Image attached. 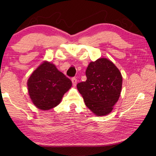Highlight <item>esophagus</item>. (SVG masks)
I'll return each mask as SVG.
<instances>
[{
	"mask_svg": "<svg viewBox=\"0 0 156 156\" xmlns=\"http://www.w3.org/2000/svg\"><path fill=\"white\" fill-rule=\"evenodd\" d=\"M72 84L74 87H76V84H77V79L76 78H72Z\"/></svg>",
	"mask_w": 156,
	"mask_h": 156,
	"instance_id": "34e87169",
	"label": "esophagus"
}]
</instances>
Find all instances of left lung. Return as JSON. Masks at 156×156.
I'll return each instance as SVG.
<instances>
[{
    "label": "left lung",
    "mask_w": 156,
    "mask_h": 156,
    "mask_svg": "<svg viewBox=\"0 0 156 156\" xmlns=\"http://www.w3.org/2000/svg\"><path fill=\"white\" fill-rule=\"evenodd\" d=\"M87 80L77 84L87 107L97 116L110 113L119 100L122 88V76L111 60L99 58L89 64Z\"/></svg>",
    "instance_id": "1"
}]
</instances>
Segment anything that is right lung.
<instances>
[{
  "mask_svg": "<svg viewBox=\"0 0 156 156\" xmlns=\"http://www.w3.org/2000/svg\"><path fill=\"white\" fill-rule=\"evenodd\" d=\"M71 87L72 81L47 61L34 70L27 81L29 97L41 110H49L58 105Z\"/></svg>",
  "mask_w": 156,
  "mask_h": 156,
  "instance_id": "obj_1",
  "label": "right lung"
}]
</instances>
